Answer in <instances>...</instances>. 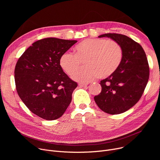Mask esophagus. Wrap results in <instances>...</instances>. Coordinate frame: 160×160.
I'll return each instance as SVG.
<instances>
[{"label": "esophagus", "instance_id": "34e87169", "mask_svg": "<svg viewBox=\"0 0 160 160\" xmlns=\"http://www.w3.org/2000/svg\"><path fill=\"white\" fill-rule=\"evenodd\" d=\"M79 86L80 87H86L88 86V83H79Z\"/></svg>", "mask_w": 160, "mask_h": 160}]
</instances>
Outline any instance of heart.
<instances>
[{"mask_svg":"<svg viewBox=\"0 0 160 160\" xmlns=\"http://www.w3.org/2000/svg\"><path fill=\"white\" fill-rule=\"evenodd\" d=\"M122 60V50L120 45L113 40L87 39L74 48V54L65 52L60 59L62 69L68 75H72L83 62L85 67L76 72L74 80L87 82L98 77L104 78L113 74Z\"/></svg>","mask_w":160,"mask_h":160,"instance_id":"b5f03b06","label":"heart"}]
</instances>
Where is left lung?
<instances>
[{
  "mask_svg": "<svg viewBox=\"0 0 160 160\" xmlns=\"http://www.w3.org/2000/svg\"><path fill=\"white\" fill-rule=\"evenodd\" d=\"M117 42L122 50V60L117 71L100 81L102 91L94 100L100 110L112 114L128 110L141 97L149 78V66L142 47L129 37L119 33H105Z\"/></svg>",
  "mask_w": 160,
  "mask_h": 160,
  "instance_id": "8db88e82",
  "label": "left lung"
}]
</instances>
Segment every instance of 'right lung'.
Segmentation results:
<instances>
[{
    "label": "right lung",
    "mask_w": 160,
    "mask_h": 160,
    "mask_svg": "<svg viewBox=\"0 0 160 160\" xmlns=\"http://www.w3.org/2000/svg\"><path fill=\"white\" fill-rule=\"evenodd\" d=\"M77 42L54 38L38 40L17 62V92L29 110L42 119L60 118L71 102L78 85L63 72L60 59Z\"/></svg>",
    "instance_id": "1"
}]
</instances>
